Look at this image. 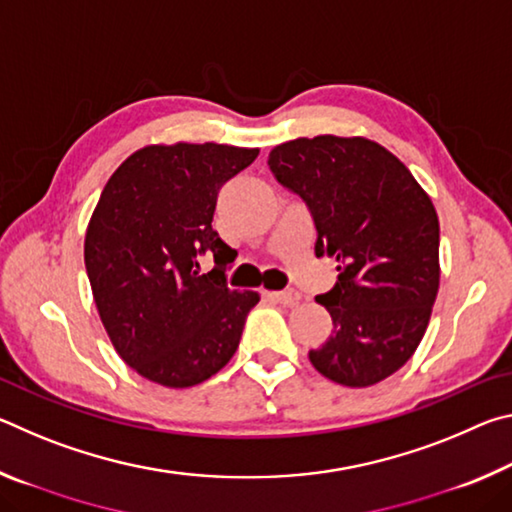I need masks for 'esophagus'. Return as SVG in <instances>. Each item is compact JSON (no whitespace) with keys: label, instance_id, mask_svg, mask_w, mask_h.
<instances>
[{"label":"esophagus","instance_id":"1","mask_svg":"<svg viewBox=\"0 0 512 512\" xmlns=\"http://www.w3.org/2000/svg\"><path fill=\"white\" fill-rule=\"evenodd\" d=\"M268 298H273L275 302H282V305H296V302L302 300L298 291L287 289V291H268Z\"/></svg>","mask_w":512,"mask_h":512}]
</instances>
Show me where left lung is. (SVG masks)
I'll use <instances>...</instances> for the list:
<instances>
[{
	"instance_id": "obj_1",
	"label": "left lung",
	"mask_w": 512,
	"mask_h": 512,
	"mask_svg": "<svg viewBox=\"0 0 512 512\" xmlns=\"http://www.w3.org/2000/svg\"><path fill=\"white\" fill-rule=\"evenodd\" d=\"M268 167L307 203L316 255L339 264L334 289L316 298L332 336L309 361L350 388L391 377L418 350L438 296L440 225L429 194L366 137H298L277 144Z\"/></svg>"
}]
</instances>
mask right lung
I'll list each match as a JSON object with an SVG mask.
<instances>
[{"label":"right lung","instance_id":"1","mask_svg":"<svg viewBox=\"0 0 512 512\" xmlns=\"http://www.w3.org/2000/svg\"><path fill=\"white\" fill-rule=\"evenodd\" d=\"M230 144H151L119 164L85 232V268L121 359L167 388L216 375L239 348L257 291H232L235 259L212 230L219 189L257 158ZM215 255L210 274L197 257Z\"/></svg>","mask_w":512,"mask_h":512}]
</instances>
